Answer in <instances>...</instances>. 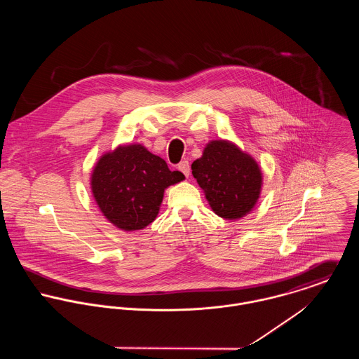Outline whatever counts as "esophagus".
Returning <instances> with one entry per match:
<instances>
[{"label":"esophagus","instance_id":"1","mask_svg":"<svg viewBox=\"0 0 359 359\" xmlns=\"http://www.w3.org/2000/svg\"><path fill=\"white\" fill-rule=\"evenodd\" d=\"M178 170H180L185 177H189V174H191V167H189V163H188L187 160H184V161H181V163L178 164Z\"/></svg>","mask_w":359,"mask_h":359}]
</instances>
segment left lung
Segmentation results:
<instances>
[{"mask_svg":"<svg viewBox=\"0 0 359 359\" xmlns=\"http://www.w3.org/2000/svg\"><path fill=\"white\" fill-rule=\"evenodd\" d=\"M192 174L211 210L224 219H241L256 207L262 171L256 158L235 142L214 140L192 163Z\"/></svg>","mask_w":359,"mask_h":359,"instance_id":"1","label":"left lung"}]
</instances>
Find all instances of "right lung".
Segmentation results:
<instances>
[{
    "instance_id": "1",
    "label": "right lung",
    "mask_w": 359,
    "mask_h": 359,
    "mask_svg": "<svg viewBox=\"0 0 359 359\" xmlns=\"http://www.w3.org/2000/svg\"><path fill=\"white\" fill-rule=\"evenodd\" d=\"M185 180L142 144H121L95 163L90 188L103 217L124 232L147 228L160 211L164 191Z\"/></svg>"
}]
</instances>
